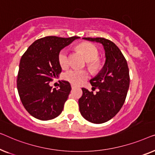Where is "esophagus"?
Masks as SVG:
<instances>
[{"label": "esophagus", "instance_id": "esophagus-1", "mask_svg": "<svg viewBox=\"0 0 155 155\" xmlns=\"http://www.w3.org/2000/svg\"><path fill=\"white\" fill-rule=\"evenodd\" d=\"M71 88L72 89H74V88H77V86H75V85H74V84H71Z\"/></svg>", "mask_w": 155, "mask_h": 155}]
</instances>
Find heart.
<instances>
[{
	"label": "heart",
	"mask_w": 155,
	"mask_h": 155,
	"mask_svg": "<svg viewBox=\"0 0 155 155\" xmlns=\"http://www.w3.org/2000/svg\"><path fill=\"white\" fill-rule=\"evenodd\" d=\"M79 50L87 61H90L91 64H95V61L99 56V51L96 47L92 43H84L79 45ZM58 60L60 66L65 68L69 65V51L67 48H63L58 55ZM63 77L67 81L74 85H79L86 80L88 77V73L85 70L71 69L64 74Z\"/></svg>",
	"instance_id": "obj_1"
}]
</instances>
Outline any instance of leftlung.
<instances>
[{
  "label": "left lung",
  "mask_w": 155,
  "mask_h": 155,
  "mask_svg": "<svg viewBox=\"0 0 155 155\" xmlns=\"http://www.w3.org/2000/svg\"><path fill=\"white\" fill-rule=\"evenodd\" d=\"M102 43L105 51L103 68L90 81L96 93L83 88L78 100L81 114L93 124L110 120L119 112L125 102L130 84L129 69L126 58L112 41L104 38H83Z\"/></svg>",
  "instance_id": "8db88e82"
}]
</instances>
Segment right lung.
Returning <instances> with one entry per match:
<instances>
[{"label": "right lung", "instance_id": "add662e5", "mask_svg": "<svg viewBox=\"0 0 155 155\" xmlns=\"http://www.w3.org/2000/svg\"><path fill=\"white\" fill-rule=\"evenodd\" d=\"M78 36H46L35 41L21 56L17 78V91L23 106L35 118L51 120L62 112L71 91L70 84L61 81L59 88L49 83L62 71L58 55Z\"/></svg>", "mask_w": 155, "mask_h": 155}]
</instances>
